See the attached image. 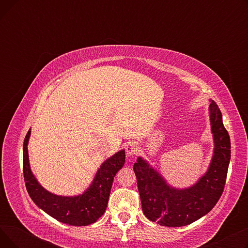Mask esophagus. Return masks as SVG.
Wrapping results in <instances>:
<instances>
[{
  "instance_id": "34e87169",
  "label": "esophagus",
  "mask_w": 248,
  "mask_h": 248,
  "mask_svg": "<svg viewBox=\"0 0 248 248\" xmlns=\"http://www.w3.org/2000/svg\"><path fill=\"white\" fill-rule=\"evenodd\" d=\"M139 150H140V148H139L137 142H135V141H128L125 145V152H126L127 155H137L139 153Z\"/></svg>"
}]
</instances>
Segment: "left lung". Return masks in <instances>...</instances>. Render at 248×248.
Wrapping results in <instances>:
<instances>
[{"label": "left lung", "instance_id": "obj_1", "mask_svg": "<svg viewBox=\"0 0 248 248\" xmlns=\"http://www.w3.org/2000/svg\"><path fill=\"white\" fill-rule=\"evenodd\" d=\"M209 101L213 154L207 171L193 185L172 186L142 157L134 164L142 211L153 222L167 227L191 224L210 212L222 195L230 162V138L222 113L213 100Z\"/></svg>", "mask_w": 248, "mask_h": 248}]
</instances>
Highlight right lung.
Segmentation results:
<instances>
[{
  "instance_id": "obj_1",
  "label": "right lung",
  "mask_w": 248,
  "mask_h": 248,
  "mask_svg": "<svg viewBox=\"0 0 248 248\" xmlns=\"http://www.w3.org/2000/svg\"><path fill=\"white\" fill-rule=\"evenodd\" d=\"M30 136L31 128L24 140L23 173L26 189L33 202L64 224L86 226L94 223L107 209L113 178L125 162L124 150L116 152L100 165L93 182L84 192L74 196H62L46 190L33 174L28 154Z\"/></svg>"
}]
</instances>
